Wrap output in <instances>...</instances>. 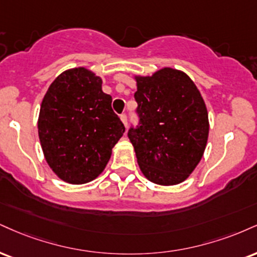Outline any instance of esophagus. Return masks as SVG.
I'll use <instances>...</instances> for the list:
<instances>
[{
    "mask_svg": "<svg viewBox=\"0 0 257 257\" xmlns=\"http://www.w3.org/2000/svg\"><path fill=\"white\" fill-rule=\"evenodd\" d=\"M119 118H120V120H122V123H123V124H124V126L128 125V119H126L125 113H122V115L119 116Z\"/></svg>",
    "mask_w": 257,
    "mask_h": 257,
    "instance_id": "esophagus-1",
    "label": "esophagus"
}]
</instances>
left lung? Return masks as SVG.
Here are the masks:
<instances>
[{"label": "left lung", "instance_id": "obj_1", "mask_svg": "<svg viewBox=\"0 0 257 257\" xmlns=\"http://www.w3.org/2000/svg\"><path fill=\"white\" fill-rule=\"evenodd\" d=\"M140 123L128 138L148 181L175 185L185 181L202 158L208 140V112L187 74L163 68L152 76H135Z\"/></svg>", "mask_w": 257, "mask_h": 257}]
</instances>
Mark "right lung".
Segmentation results:
<instances>
[{"instance_id": "1", "label": "right lung", "mask_w": 257, "mask_h": 257, "mask_svg": "<svg viewBox=\"0 0 257 257\" xmlns=\"http://www.w3.org/2000/svg\"><path fill=\"white\" fill-rule=\"evenodd\" d=\"M101 83L85 67L68 69L52 81L40 105L43 153L55 175L67 183L97 178L125 131Z\"/></svg>"}]
</instances>
